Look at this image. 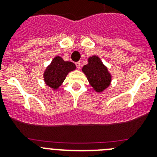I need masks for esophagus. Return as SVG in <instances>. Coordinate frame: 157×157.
I'll return each instance as SVG.
<instances>
[{
    "label": "esophagus",
    "instance_id": "34e87169",
    "mask_svg": "<svg viewBox=\"0 0 157 157\" xmlns=\"http://www.w3.org/2000/svg\"><path fill=\"white\" fill-rule=\"evenodd\" d=\"M75 65H76V67H77V68L79 69L80 68V66H81V63H80V62H76Z\"/></svg>",
    "mask_w": 157,
    "mask_h": 157
}]
</instances>
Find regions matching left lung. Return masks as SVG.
<instances>
[{
  "label": "left lung",
  "mask_w": 157,
  "mask_h": 157,
  "mask_svg": "<svg viewBox=\"0 0 157 157\" xmlns=\"http://www.w3.org/2000/svg\"><path fill=\"white\" fill-rule=\"evenodd\" d=\"M82 70L96 92H103L110 86L112 75L99 56H92L89 57L88 63L84 65Z\"/></svg>",
  "instance_id": "1"
}]
</instances>
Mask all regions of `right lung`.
I'll return each mask as SVG.
<instances>
[{
	"mask_svg": "<svg viewBox=\"0 0 157 157\" xmlns=\"http://www.w3.org/2000/svg\"><path fill=\"white\" fill-rule=\"evenodd\" d=\"M75 68L74 63L64 61L63 58L56 56L44 71V81L48 87L56 90L62 85L69 72L75 70Z\"/></svg>",
	"mask_w": 157,
	"mask_h": 157,
	"instance_id": "add662e5",
	"label": "right lung"
}]
</instances>
